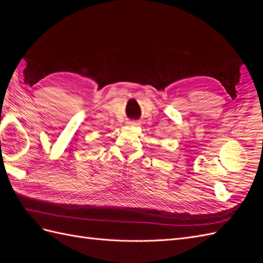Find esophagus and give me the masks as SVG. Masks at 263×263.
Returning <instances> with one entry per match:
<instances>
[{
  "label": "esophagus",
  "mask_w": 263,
  "mask_h": 263,
  "mask_svg": "<svg viewBox=\"0 0 263 263\" xmlns=\"http://www.w3.org/2000/svg\"><path fill=\"white\" fill-rule=\"evenodd\" d=\"M127 125H128V126H138V125H140V122L139 121H128V122H127Z\"/></svg>",
  "instance_id": "obj_1"
}]
</instances>
